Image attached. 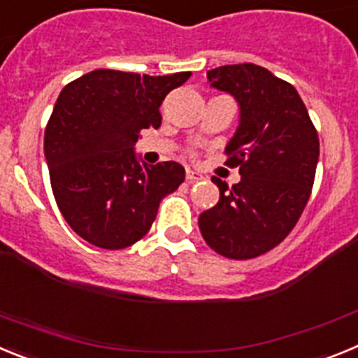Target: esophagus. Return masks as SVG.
I'll return each mask as SVG.
<instances>
[{
    "label": "esophagus",
    "mask_w": 358,
    "mask_h": 358,
    "mask_svg": "<svg viewBox=\"0 0 358 358\" xmlns=\"http://www.w3.org/2000/svg\"><path fill=\"white\" fill-rule=\"evenodd\" d=\"M202 176L199 172H195V170L192 169H186V181L188 182H195V181H201Z\"/></svg>",
    "instance_id": "esophagus-1"
}]
</instances>
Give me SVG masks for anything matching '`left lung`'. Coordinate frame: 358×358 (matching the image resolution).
<instances>
[{
  "label": "left lung",
  "instance_id": "8db88e82",
  "mask_svg": "<svg viewBox=\"0 0 358 358\" xmlns=\"http://www.w3.org/2000/svg\"><path fill=\"white\" fill-rule=\"evenodd\" d=\"M208 82L240 107L226 154L242 177L231 188L211 179L220 199L202 211L199 229L215 252L249 260L276 248L301 217L317 169V131L296 87L262 66H220Z\"/></svg>",
  "mask_w": 358,
  "mask_h": 358
}]
</instances>
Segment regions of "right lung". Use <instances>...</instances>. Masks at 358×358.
<instances>
[{
  "label": "right lung",
  "instance_id": "obj_1",
  "mask_svg": "<svg viewBox=\"0 0 358 358\" xmlns=\"http://www.w3.org/2000/svg\"><path fill=\"white\" fill-rule=\"evenodd\" d=\"M192 73L150 77L94 69L69 82L44 131V157L62 217L78 236L102 249L143 238L161 199L185 181L176 161L147 164L134 145L161 125L164 96Z\"/></svg>",
  "mask_w": 358,
  "mask_h": 358
}]
</instances>
